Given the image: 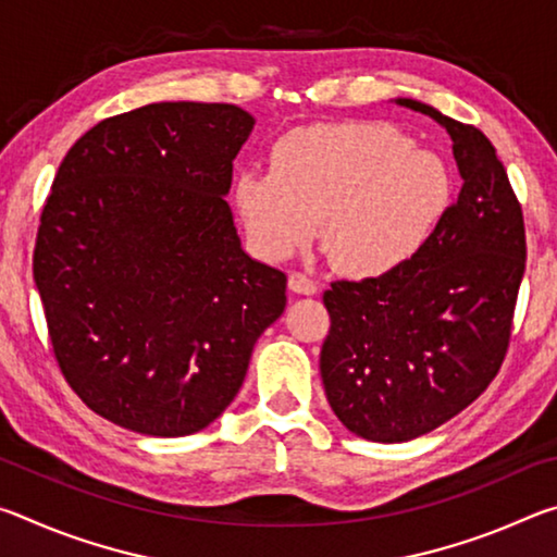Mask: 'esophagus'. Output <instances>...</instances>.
<instances>
[{
	"label": "esophagus",
	"instance_id": "obj_1",
	"mask_svg": "<svg viewBox=\"0 0 557 557\" xmlns=\"http://www.w3.org/2000/svg\"><path fill=\"white\" fill-rule=\"evenodd\" d=\"M289 289L297 295H314L317 282L307 275V272H292L289 275Z\"/></svg>",
	"mask_w": 557,
	"mask_h": 557
}]
</instances>
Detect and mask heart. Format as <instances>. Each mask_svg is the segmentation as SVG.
<instances>
[{
  "mask_svg": "<svg viewBox=\"0 0 557 557\" xmlns=\"http://www.w3.org/2000/svg\"><path fill=\"white\" fill-rule=\"evenodd\" d=\"M455 199L445 159L388 122L289 132L272 172L245 169L235 201L252 243L285 258L314 235L336 270L383 277L428 248Z\"/></svg>",
  "mask_w": 557,
  "mask_h": 557,
  "instance_id": "1",
  "label": "heart"
}]
</instances>
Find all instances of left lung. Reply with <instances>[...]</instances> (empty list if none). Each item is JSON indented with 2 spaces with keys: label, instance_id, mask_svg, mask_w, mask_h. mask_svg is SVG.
<instances>
[{
  "label": "left lung",
  "instance_id": "left-lung-1",
  "mask_svg": "<svg viewBox=\"0 0 557 557\" xmlns=\"http://www.w3.org/2000/svg\"><path fill=\"white\" fill-rule=\"evenodd\" d=\"M395 102L447 129L465 184L412 262L324 292L332 317L319 356L326 400L371 442L425 435L488 388L511 342L525 270L521 203L484 132L425 102Z\"/></svg>",
  "mask_w": 557,
  "mask_h": 557
}]
</instances>
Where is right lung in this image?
Returning <instances> with one entry per match:
<instances>
[{
    "instance_id": "1",
    "label": "right lung",
    "mask_w": 557,
    "mask_h": 557,
    "mask_svg": "<svg viewBox=\"0 0 557 557\" xmlns=\"http://www.w3.org/2000/svg\"><path fill=\"white\" fill-rule=\"evenodd\" d=\"M256 120L152 102L90 127L41 211L34 280L63 379L92 412L154 437L228 408L287 275L240 248L233 159Z\"/></svg>"
}]
</instances>
